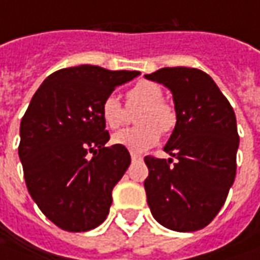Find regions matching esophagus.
<instances>
[{
  "instance_id": "esophagus-1",
  "label": "esophagus",
  "mask_w": 260,
  "mask_h": 260,
  "mask_svg": "<svg viewBox=\"0 0 260 260\" xmlns=\"http://www.w3.org/2000/svg\"><path fill=\"white\" fill-rule=\"evenodd\" d=\"M142 159H143V157H142V156H140V155H136V153H132V160H133V162H139V160H142Z\"/></svg>"
}]
</instances>
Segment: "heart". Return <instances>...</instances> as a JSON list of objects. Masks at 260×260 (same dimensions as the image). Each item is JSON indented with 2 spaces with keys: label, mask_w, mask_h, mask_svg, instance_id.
Here are the masks:
<instances>
[{
  "label": "heart",
  "mask_w": 260,
  "mask_h": 260,
  "mask_svg": "<svg viewBox=\"0 0 260 260\" xmlns=\"http://www.w3.org/2000/svg\"><path fill=\"white\" fill-rule=\"evenodd\" d=\"M127 107L139 108L136 115L135 128H125L115 133L111 139L113 145L120 146L133 153H140L157 145L160 135L169 133L176 124V113L164 100L160 85L152 81H140L132 86L127 94ZM101 117L107 127L118 128L124 123L125 110L114 94L105 96L101 103Z\"/></svg>",
  "instance_id": "b5f03b06"
}]
</instances>
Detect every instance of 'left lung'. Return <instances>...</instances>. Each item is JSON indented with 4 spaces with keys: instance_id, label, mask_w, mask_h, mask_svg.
Masks as SVG:
<instances>
[{
    "instance_id": "obj_1",
    "label": "left lung",
    "mask_w": 260,
    "mask_h": 260,
    "mask_svg": "<svg viewBox=\"0 0 260 260\" xmlns=\"http://www.w3.org/2000/svg\"><path fill=\"white\" fill-rule=\"evenodd\" d=\"M146 79L172 92L176 124L164 147L173 159L146 156L147 204L157 223L175 232L208 225L235 182L239 135L230 103L213 78L195 68H162Z\"/></svg>"
}]
</instances>
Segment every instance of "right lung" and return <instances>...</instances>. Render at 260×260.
<instances>
[{
    "label": "right lung",
    "mask_w": 260,
    "mask_h": 260,
    "mask_svg": "<svg viewBox=\"0 0 260 260\" xmlns=\"http://www.w3.org/2000/svg\"><path fill=\"white\" fill-rule=\"evenodd\" d=\"M139 75L94 65L56 71L21 118L18 156L28 194L62 230L88 232L108 215L113 188L132 159L127 149L105 146L101 103Z\"/></svg>",
    "instance_id": "right-lung-1"
}]
</instances>
